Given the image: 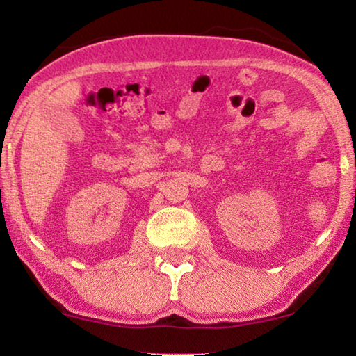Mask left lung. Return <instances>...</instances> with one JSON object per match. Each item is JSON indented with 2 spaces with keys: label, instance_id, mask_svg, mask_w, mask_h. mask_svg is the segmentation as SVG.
<instances>
[{
  "label": "left lung",
  "instance_id": "8db88e82",
  "mask_svg": "<svg viewBox=\"0 0 356 356\" xmlns=\"http://www.w3.org/2000/svg\"><path fill=\"white\" fill-rule=\"evenodd\" d=\"M355 196H356V191H355Z\"/></svg>",
  "mask_w": 356,
  "mask_h": 356
}]
</instances>
